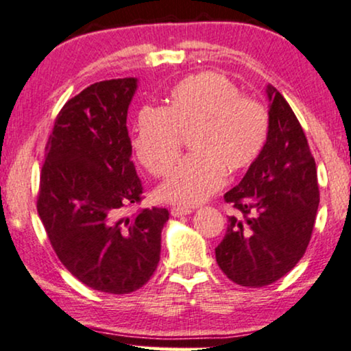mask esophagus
Masks as SVG:
<instances>
[{
    "mask_svg": "<svg viewBox=\"0 0 351 351\" xmlns=\"http://www.w3.org/2000/svg\"><path fill=\"white\" fill-rule=\"evenodd\" d=\"M192 213V208H187V206H172L171 208V215L174 218H179V216H185Z\"/></svg>",
    "mask_w": 351,
    "mask_h": 351,
    "instance_id": "34e87169",
    "label": "esophagus"
}]
</instances>
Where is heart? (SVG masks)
Instances as JSON below:
<instances>
[{
	"label": "heart",
	"instance_id": "obj_1",
	"mask_svg": "<svg viewBox=\"0 0 351 351\" xmlns=\"http://www.w3.org/2000/svg\"><path fill=\"white\" fill-rule=\"evenodd\" d=\"M164 109L138 114L132 146L151 174L171 171L187 136L190 154L159 185L158 195L179 205H197L224 184L228 176L247 171L268 140V110L257 99L241 96L219 73H200L174 86Z\"/></svg>",
	"mask_w": 351,
	"mask_h": 351
}]
</instances>
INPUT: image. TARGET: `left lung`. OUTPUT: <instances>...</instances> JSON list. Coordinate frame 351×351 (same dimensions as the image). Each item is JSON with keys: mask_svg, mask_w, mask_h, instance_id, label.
<instances>
[{"mask_svg": "<svg viewBox=\"0 0 351 351\" xmlns=\"http://www.w3.org/2000/svg\"><path fill=\"white\" fill-rule=\"evenodd\" d=\"M270 130L261 158L224 193L236 215L215 249L224 275L241 287L261 288L301 261L319 206L315 162L295 112L267 86Z\"/></svg>", "mask_w": 351, "mask_h": 351, "instance_id": "left-lung-1", "label": "left lung"}]
</instances>
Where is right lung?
I'll list each match as a JSON object with an SVG mask.
<instances>
[{
  "instance_id": "add662e5",
  "label": "right lung",
  "mask_w": 351,
  "mask_h": 351,
  "mask_svg": "<svg viewBox=\"0 0 351 351\" xmlns=\"http://www.w3.org/2000/svg\"><path fill=\"white\" fill-rule=\"evenodd\" d=\"M136 77L90 84L56 117L45 146L37 211L50 244L86 287L128 295L159 263L166 208L123 211L143 187L132 161L128 106Z\"/></svg>"
}]
</instances>
